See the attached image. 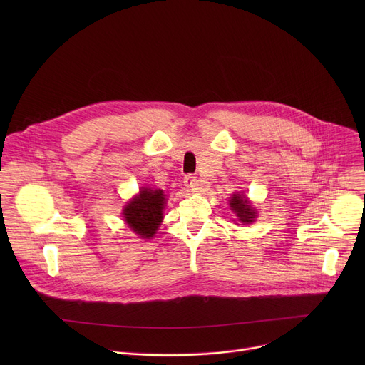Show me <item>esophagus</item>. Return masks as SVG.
Wrapping results in <instances>:
<instances>
[{"instance_id": "1", "label": "esophagus", "mask_w": 365, "mask_h": 365, "mask_svg": "<svg viewBox=\"0 0 365 365\" xmlns=\"http://www.w3.org/2000/svg\"><path fill=\"white\" fill-rule=\"evenodd\" d=\"M183 183L186 187H189L192 192H197V193H202L205 192L207 187V182L205 180H200L197 179L195 175H186L185 179H183Z\"/></svg>"}]
</instances>
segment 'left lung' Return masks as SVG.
Listing matches in <instances>:
<instances>
[{"instance_id": "8db88e82", "label": "left lung", "mask_w": 365, "mask_h": 365, "mask_svg": "<svg viewBox=\"0 0 365 365\" xmlns=\"http://www.w3.org/2000/svg\"><path fill=\"white\" fill-rule=\"evenodd\" d=\"M230 205H231V210L237 214V217L240 218L241 222L250 224V222L254 221L255 211L248 205V200H247L245 195H242V193L241 195L240 193L232 195V197L230 200Z\"/></svg>"}]
</instances>
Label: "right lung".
Returning a JSON list of instances; mask_svg holds the SVG:
<instances>
[{
	"mask_svg": "<svg viewBox=\"0 0 365 365\" xmlns=\"http://www.w3.org/2000/svg\"><path fill=\"white\" fill-rule=\"evenodd\" d=\"M163 190L143 189L124 210V220L128 227L143 238H150L158 231L165 210Z\"/></svg>",
	"mask_w": 365,
	"mask_h": 365,
	"instance_id": "add662e5",
	"label": "right lung"
}]
</instances>
